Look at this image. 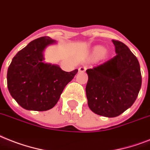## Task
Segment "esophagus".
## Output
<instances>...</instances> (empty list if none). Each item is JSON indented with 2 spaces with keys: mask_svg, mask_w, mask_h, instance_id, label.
<instances>
[{
  "mask_svg": "<svg viewBox=\"0 0 150 150\" xmlns=\"http://www.w3.org/2000/svg\"><path fill=\"white\" fill-rule=\"evenodd\" d=\"M86 69H87V67L83 66V67H81L79 68V72H85Z\"/></svg>",
  "mask_w": 150,
  "mask_h": 150,
  "instance_id": "34e87169",
  "label": "esophagus"
}]
</instances>
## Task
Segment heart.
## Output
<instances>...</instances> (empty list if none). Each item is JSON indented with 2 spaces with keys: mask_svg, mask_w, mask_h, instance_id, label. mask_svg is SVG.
Masks as SVG:
<instances>
[{
  "mask_svg": "<svg viewBox=\"0 0 150 150\" xmlns=\"http://www.w3.org/2000/svg\"><path fill=\"white\" fill-rule=\"evenodd\" d=\"M93 54L95 56H98V55H102V56H105L106 54V52L103 50V48L102 47H96L93 50Z\"/></svg>",
  "mask_w": 150,
  "mask_h": 150,
  "instance_id": "heart-1",
  "label": "heart"
}]
</instances>
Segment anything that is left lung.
Segmentation results:
<instances>
[{
  "label": "left lung",
  "mask_w": 150,
  "mask_h": 150,
  "mask_svg": "<svg viewBox=\"0 0 150 150\" xmlns=\"http://www.w3.org/2000/svg\"><path fill=\"white\" fill-rule=\"evenodd\" d=\"M116 55L107 62L86 70L88 105L95 113L119 116L133 105L142 86L138 59L127 45L112 40Z\"/></svg>",
  "instance_id": "left-lung-1"
}]
</instances>
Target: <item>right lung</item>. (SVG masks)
Here are the masks:
<instances>
[{
    "instance_id": "add662e5",
    "label": "right lung",
    "mask_w": 150,
    "mask_h": 150,
    "mask_svg": "<svg viewBox=\"0 0 150 150\" xmlns=\"http://www.w3.org/2000/svg\"><path fill=\"white\" fill-rule=\"evenodd\" d=\"M55 40L42 37L32 40L12 59L7 74L11 97L23 109L46 111L59 101L63 89L78 72L63 71L45 62L44 51Z\"/></svg>"
}]
</instances>
